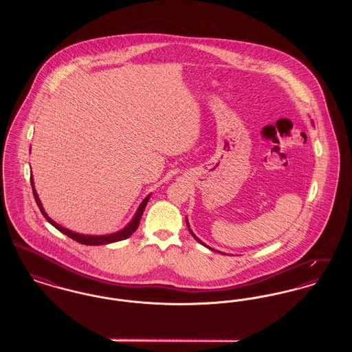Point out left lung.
<instances>
[{"mask_svg":"<svg viewBox=\"0 0 352 352\" xmlns=\"http://www.w3.org/2000/svg\"><path fill=\"white\" fill-rule=\"evenodd\" d=\"M187 227H188V224H187ZM190 232H191V234H192V236H194V237H195V240H198V241H199V243H201V244H203V245H206V244H204V243H201V240H199V239H198V237H197V236H195V234H192V231H191V230H190ZM206 247H207V245H206ZM207 248H210V247H207ZM210 250H211V251H214V250H212V248H210Z\"/></svg>","mask_w":352,"mask_h":352,"instance_id":"left-lung-1","label":"left lung"}]
</instances>
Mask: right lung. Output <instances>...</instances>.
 I'll return each mask as SVG.
<instances>
[{"label":"right lung","instance_id":"right-lung-1","mask_svg":"<svg viewBox=\"0 0 352 352\" xmlns=\"http://www.w3.org/2000/svg\"><path fill=\"white\" fill-rule=\"evenodd\" d=\"M30 182H32V187H33L34 199L36 201V204H38V207H39L42 215L47 219V221H49L50 224H52L56 230H59L62 234H67L68 237H71L72 240H75V241H78V243H80V244H84V245H104V244L120 241V240H124V239H128L129 236H132L134 231L137 230L138 224H140V220H141V217H142V214H144V210H145V207H146V204H148V201H149V198H151V195H148V197L144 199V201L140 204V207H138V210H137V212H135V215H134L133 220H132L124 230L118 231L116 234H102V236L76 234V232L69 231L67 228L60 227V226L56 224L52 219L47 217V214L45 212V210H43V207H42V203H41L39 198H38V194H36V191H35V188H34L33 177H30Z\"/></svg>","mask_w":352,"mask_h":352}]
</instances>
